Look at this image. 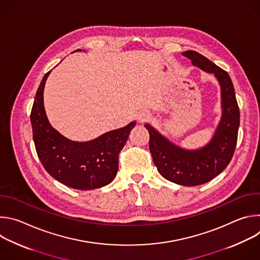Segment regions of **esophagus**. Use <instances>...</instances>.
<instances>
[{
	"mask_svg": "<svg viewBox=\"0 0 260 260\" xmlns=\"http://www.w3.org/2000/svg\"><path fill=\"white\" fill-rule=\"evenodd\" d=\"M137 118L140 122H145V121H148L151 118V115L148 112H146V111H140V112L137 115Z\"/></svg>",
	"mask_w": 260,
	"mask_h": 260,
	"instance_id": "obj_1",
	"label": "esophagus"
}]
</instances>
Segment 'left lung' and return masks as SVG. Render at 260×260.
Instances as JSON below:
<instances>
[{
    "label": "left lung",
    "mask_w": 260,
    "mask_h": 260,
    "mask_svg": "<svg viewBox=\"0 0 260 260\" xmlns=\"http://www.w3.org/2000/svg\"><path fill=\"white\" fill-rule=\"evenodd\" d=\"M183 55L191 59L193 66L214 74L219 82L222 115L214 136L204 147L188 150L172 143L149 123L145 127L149 132V149L159 174L183 186H197L214 179L231 162L237 145L240 111L228 72L197 51H185Z\"/></svg>",
    "instance_id": "left-lung-1"
}]
</instances>
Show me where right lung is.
<instances>
[{"label":"right lung","mask_w":260,"mask_h":260,"mask_svg":"<svg viewBox=\"0 0 260 260\" xmlns=\"http://www.w3.org/2000/svg\"><path fill=\"white\" fill-rule=\"evenodd\" d=\"M50 72L37 90L30 112L37 154L48 174L71 188L91 190L106 186L116 177L119 152L136 121L87 142L67 139L51 126L45 112L43 92Z\"/></svg>","instance_id":"obj_1"}]
</instances>
